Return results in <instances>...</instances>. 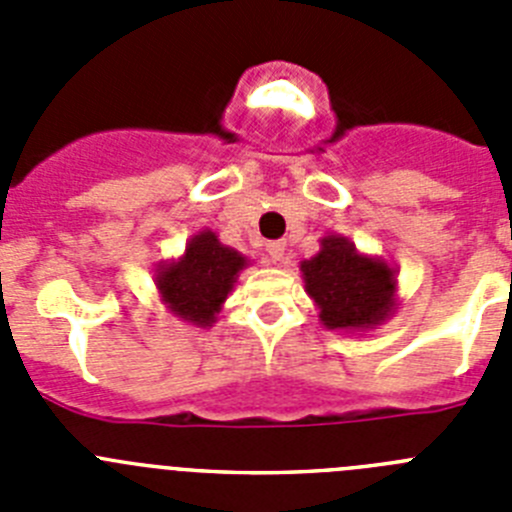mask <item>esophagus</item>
<instances>
[{
  "mask_svg": "<svg viewBox=\"0 0 512 512\" xmlns=\"http://www.w3.org/2000/svg\"><path fill=\"white\" fill-rule=\"evenodd\" d=\"M266 253H269V259L277 264V261H284V256H287V243L284 241H271L266 243Z\"/></svg>",
  "mask_w": 512,
  "mask_h": 512,
  "instance_id": "34e87169",
  "label": "esophagus"
}]
</instances>
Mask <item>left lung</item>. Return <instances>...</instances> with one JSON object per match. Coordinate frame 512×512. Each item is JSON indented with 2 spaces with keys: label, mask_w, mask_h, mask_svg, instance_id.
<instances>
[{
  "label": "left lung",
  "mask_w": 512,
  "mask_h": 512,
  "mask_svg": "<svg viewBox=\"0 0 512 512\" xmlns=\"http://www.w3.org/2000/svg\"><path fill=\"white\" fill-rule=\"evenodd\" d=\"M300 269L325 328H372L395 310V271L382 259L356 251L343 235H325L320 251L302 261Z\"/></svg>",
  "instance_id": "8db88e82"
}]
</instances>
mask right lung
Returning a JSON list of instances; mask_svg holds the SVG:
<instances>
[{"instance_id":"right-lung-1","label":"right lung","mask_w":512,"mask_h":512,"mask_svg":"<svg viewBox=\"0 0 512 512\" xmlns=\"http://www.w3.org/2000/svg\"><path fill=\"white\" fill-rule=\"evenodd\" d=\"M246 264L243 253L223 246L212 230H202L187 243L182 259L158 266V295L176 318L210 328Z\"/></svg>"}]
</instances>
